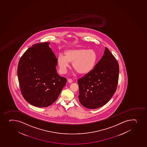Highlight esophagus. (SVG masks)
<instances>
[{
  "label": "esophagus",
  "mask_w": 147,
  "mask_h": 147,
  "mask_svg": "<svg viewBox=\"0 0 147 147\" xmlns=\"http://www.w3.org/2000/svg\"><path fill=\"white\" fill-rule=\"evenodd\" d=\"M67 81H68V82H69V83H72V80L71 79H68V80H67Z\"/></svg>",
  "instance_id": "esophagus-1"
}]
</instances>
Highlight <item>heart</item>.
<instances>
[{
    "instance_id": "b5f03b06",
    "label": "heart",
    "mask_w": 147,
    "mask_h": 147,
    "mask_svg": "<svg viewBox=\"0 0 147 147\" xmlns=\"http://www.w3.org/2000/svg\"><path fill=\"white\" fill-rule=\"evenodd\" d=\"M98 61L96 52L85 48L67 50L63 55L58 56L57 64L59 71L65 74L69 67V63H72L73 68L79 74L86 75L94 70Z\"/></svg>"
}]
</instances>
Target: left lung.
<instances>
[{
    "label": "left lung",
    "mask_w": 147,
    "mask_h": 147,
    "mask_svg": "<svg viewBox=\"0 0 147 147\" xmlns=\"http://www.w3.org/2000/svg\"><path fill=\"white\" fill-rule=\"evenodd\" d=\"M119 74L118 62L106 47L94 70L78 80L81 104L93 109L108 103L116 91Z\"/></svg>",
    "instance_id": "8db88e82"
}]
</instances>
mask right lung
Instances as JSON below:
<instances>
[{
    "instance_id": "obj_1",
    "label": "right lung",
    "mask_w": 147,
    "mask_h": 147,
    "mask_svg": "<svg viewBox=\"0 0 147 147\" xmlns=\"http://www.w3.org/2000/svg\"><path fill=\"white\" fill-rule=\"evenodd\" d=\"M50 44L33 45L23 54L17 68L23 97L29 104L39 108L54 103L67 82V79L57 73V58Z\"/></svg>"
}]
</instances>
